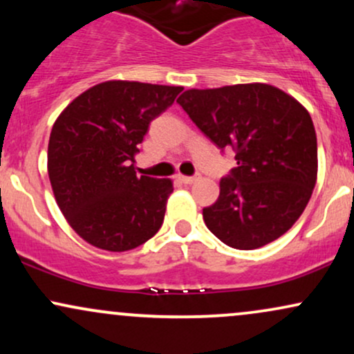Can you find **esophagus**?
<instances>
[{
  "instance_id": "esophagus-1",
  "label": "esophagus",
  "mask_w": 354,
  "mask_h": 354,
  "mask_svg": "<svg viewBox=\"0 0 354 354\" xmlns=\"http://www.w3.org/2000/svg\"><path fill=\"white\" fill-rule=\"evenodd\" d=\"M178 180H180L183 185H193V183L196 181V178H194V176H183V174H180V176H178Z\"/></svg>"
}]
</instances>
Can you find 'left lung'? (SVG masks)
Instances as JSON below:
<instances>
[{
    "mask_svg": "<svg viewBox=\"0 0 354 354\" xmlns=\"http://www.w3.org/2000/svg\"><path fill=\"white\" fill-rule=\"evenodd\" d=\"M218 148H233L238 166L219 181L203 219L236 250H256L295 225L318 176V145L308 109L266 83L186 89L176 100Z\"/></svg>",
    "mask_w": 354,
    "mask_h": 354,
    "instance_id": "1",
    "label": "left lung"
}]
</instances>
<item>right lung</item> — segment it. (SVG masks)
<instances>
[{
  "instance_id": "1",
  "label": "right lung",
  "mask_w": 354,
  "mask_h": 354,
  "mask_svg": "<svg viewBox=\"0 0 354 354\" xmlns=\"http://www.w3.org/2000/svg\"><path fill=\"white\" fill-rule=\"evenodd\" d=\"M181 86L104 81L81 93L55 121L48 174L61 213L100 250H135L158 233L171 180L138 176L135 156L149 123Z\"/></svg>"
}]
</instances>
